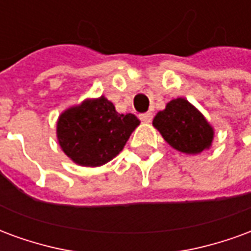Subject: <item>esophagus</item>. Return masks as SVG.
I'll use <instances>...</instances> for the list:
<instances>
[{"label":"esophagus","instance_id":"obj_1","mask_svg":"<svg viewBox=\"0 0 251 251\" xmlns=\"http://www.w3.org/2000/svg\"><path fill=\"white\" fill-rule=\"evenodd\" d=\"M138 118H140L142 122H147V124H149V122L153 120V114L151 113V111H148V113H142V114L138 115Z\"/></svg>","mask_w":251,"mask_h":251}]
</instances>
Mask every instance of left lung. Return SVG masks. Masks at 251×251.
Returning a JSON list of instances; mask_svg holds the SVG:
<instances>
[{
	"instance_id": "8db88e82",
	"label": "left lung",
	"mask_w": 251,
	"mask_h": 251,
	"mask_svg": "<svg viewBox=\"0 0 251 251\" xmlns=\"http://www.w3.org/2000/svg\"><path fill=\"white\" fill-rule=\"evenodd\" d=\"M153 126L165 141L179 152L198 154L208 149L214 140V129L204 115L184 98L172 99L158 111Z\"/></svg>"
}]
</instances>
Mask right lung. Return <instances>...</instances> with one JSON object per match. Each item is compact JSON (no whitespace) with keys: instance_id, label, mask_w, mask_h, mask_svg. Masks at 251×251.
Returning a JSON list of instances; mask_svg holds the SVG:
<instances>
[{"instance_id":"add662e5","label":"right lung","mask_w":251,"mask_h":251,"mask_svg":"<svg viewBox=\"0 0 251 251\" xmlns=\"http://www.w3.org/2000/svg\"><path fill=\"white\" fill-rule=\"evenodd\" d=\"M138 125L136 115L117 113L102 95L63 111L57 120V141L74 163L100 167L124 149Z\"/></svg>"}]
</instances>
